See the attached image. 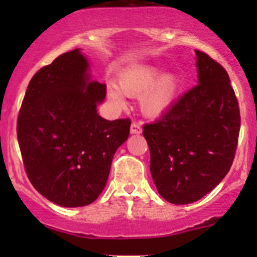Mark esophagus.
Returning <instances> with one entry per match:
<instances>
[{"label":"esophagus","mask_w":257,"mask_h":257,"mask_svg":"<svg viewBox=\"0 0 257 257\" xmlns=\"http://www.w3.org/2000/svg\"><path fill=\"white\" fill-rule=\"evenodd\" d=\"M131 133L132 134H141L142 133L141 124L133 121V123H132V125H131Z\"/></svg>","instance_id":"34e87169"}]
</instances>
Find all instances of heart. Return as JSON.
I'll list each match as a JSON object with an SVG mask.
<instances>
[{
  "mask_svg": "<svg viewBox=\"0 0 257 257\" xmlns=\"http://www.w3.org/2000/svg\"><path fill=\"white\" fill-rule=\"evenodd\" d=\"M162 73V69L154 66H134L125 69L118 80V88L124 95L142 97V112L150 118L167 112L174 103L180 88V82L175 74ZM108 97L116 104H123V95L115 88H108Z\"/></svg>",
  "mask_w": 257,
  "mask_h": 257,
  "instance_id": "b5f03b06",
  "label": "heart"
}]
</instances>
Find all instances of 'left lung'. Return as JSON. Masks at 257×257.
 I'll return each instance as SVG.
<instances>
[{"label":"left lung","instance_id":"obj_1","mask_svg":"<svg viewBox=\"0 0 257 257\" xmlns=\"http://www.w3.org/2000/svg\"><path fill=\"white\" fill-rule=\"evenodd\" d=\"M195 54L198 84L143 125L155 186L177 205L199 200L225 178L239 141L240 109L229 74L204 52Z\"/></svg>","mask_w":257,"mask_h":257}]
</instances>
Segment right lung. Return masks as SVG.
<instances>
[{
	"instance_id": "1",
	"label": "right lung",
	"mask_w": 257,
	"mask_h": 257,
	"mask_svg": "<svg viewBox=\"0 0 257 257\" xmlns=\"http://www.w3.org/2000/svg\"><path fill=\"white\" fill-rule=\"evenodd\" d=\"M78 48L57 57L30 80L17 119L26 174L36 190L66 208L92 204L107 184L131 119L97 113L105 84L90 80Z\"/></svg>"
}]
</instances>
